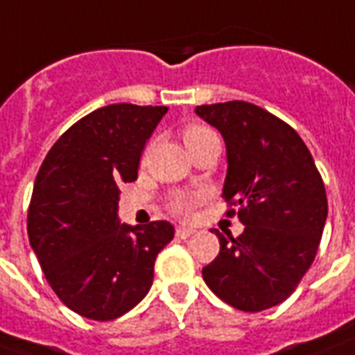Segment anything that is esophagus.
<instances>
[{"mask_svg":"<svg viewBox=\"0 0 355 355\" xmlns=\"http://www.w3.org/2000/svg\"><path fill=\"white\" fill-rule=\"evenodd\" d=\"M193 234H195V231H193V229H189V227H178V229H175V236L181 238V240L193 236Z\"/></svg>","mask_w":355,"mask_h":355,"instance_id":"esophagus-1","label":"esophagus"}]
</instances>
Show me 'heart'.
Listing matches in <instances>:
<instances>
[{"mask_svg": "<svg viewBox=\"0 0 355 355\" xmlns=\"http://www.w3.org/2000/svg\"><path fill=\"white\" fill-rule=\"evenodd\" d=\"M217 136L216 132L211 130L209 126L200 123H191L187 124L183 130H181V139H183V144L187 146V149H195L198 144H202L204 139L214 138ZM204 196L200 193H180V195L172 196L170 200H168L166 208L168 211L175 217H189L193 214V208H195L196 204L202 200Z\"/></svg>", "mask_w": 355, "mask_h": 355, "instance_id": "b5f03b06", "label": "heart"}]
</instances>
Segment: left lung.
<instances>
[{"label":"left lung","mask_w":355,"mask_h":355,"mask_svg":"<svg viewBox=\"0 0 355 355\" xmlns=\"http://www.w3.org/2000/svg\"><path fill=\"white\" fill-rule=\"evenodd\" d=\"M196 115L227 146V217L245 225L240 236L219 231V255L202 268L214 293L244 312L280 304L314 263L327 217V195L301 136L255 103L198 105Z\"/></svg>","instance_id":"obj_1"}]
</instances>
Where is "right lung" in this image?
Returning a JSON list of instances; mask_svg holds the SVG:
<instances>
[{"instance_id":"add662e5","label":"right lung","mask_w":355,"mask_h":355,"mask_svg":"<svg viewBox=\"0 0 355 355\" xmlns=\"http://www.w3.org/2000/svg\"><path fill=\"white\" fill-rule=\"evenodd\" d=\"M168 107L111 103L79 119L41 164L28 238L53 291L83 318L110 322L153 284L155 259L174 238L168 221L119 223V187L138 178L146 141Z\"/></svg>"}]
</instances>
